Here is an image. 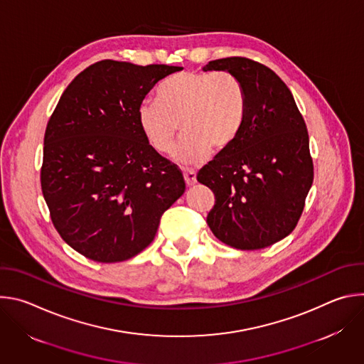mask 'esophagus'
Masks as SVG:
<instances>
[{"label": "esophagus", "instance_id": "34e87169", "mask_svg": "<svg viewBox=\"0 0 364 364\" xmlns=\"http://www.w3.org/2000/svg\"><path fill=\"white\" fill-rule=\"evenodd\" d=\"M183 173H184L186 184H187L188 187L194 186V184H196V171H194L193 168H184V170H183Z\"/></svg>", "mask_w": 364, "mask_h": 364}]
</instances>
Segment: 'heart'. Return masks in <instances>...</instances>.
Returning a JSON list of instances; mask_svg holds the SVG:
<instances>
[{
    "label": "heart",
    "mask_w": 364,
    "mask_h": 364,
    "mask_svg": "<svg viewBox=\"0 0 364 364\" xmlns=\"http://www.w3.org/2000/svg\"><path fill=\"white\" fill-rule=\"evenodd\" d=\"M157 99L139 103L136 118L146 142L160 154L174 148L180 164H198L212 148L223 149L237 136L246 111L240 80L230 72H181L167 77Z\"/></svg>",
    "instance_id": "heart-1"
}]
</instances>
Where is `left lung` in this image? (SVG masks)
Returning <instances> with one entry per match:
<instances>
[{
    "label": "left lung",
    "mask_w": 364,
    "mask_h": 364,
    "mask_svg": "<svg viewBox=\"0 0 364 364\" xmlns=\"http://www.w3.org/2000/svg\"><path fill=\"white\" fill-rule=\"evenodd\" d=\"M203 70L233 73L246 97L237 136L197 173L215 193L207 225L232 247L271 246L295 229L313 184L305 121L288 86L262 63L226 58Z\"/></svg>",
    "instance_id": "1"
}]
</instances>
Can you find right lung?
Wrapping results in <instances>:
<instances>
[{"mask_svg": "<svg viewBox=\"0 0 364 364\" xmlns=\"http://www.w3.org/2000/svg\"><path fill=\"white\" fill-rule=\"evenodd\" d=\"M181 69L100 60L70 82L47 122L40 181L51 222L95 262L144 250L186 190L181 170L146 142L136 118L155 83Z\"/></svg>", "mask_w": 364, "mask_h": 364, "instance_id": "1", "label": "right lung"}]
</instances>
